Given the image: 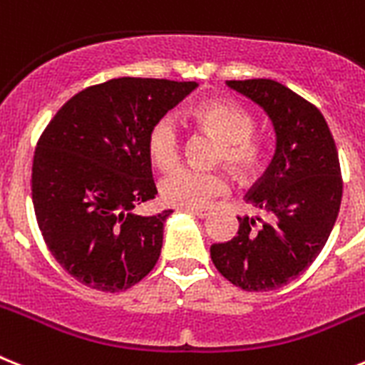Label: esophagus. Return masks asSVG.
Returning <instances> with one entry per match:
<instances>
[{"label": "esophagus", "instance_id": "obj_1", "mask_svg": "<svg viewBox=\"0 0 365 365\" xmlns=\"http://www.w3.org/2000/svg\"><path fill=\"white\" fill-rule=\"evenodd\" d=\"M180 210H186L190 214H195L197 217H208L212 214V210H208V208H190V207H180Z\"/></svg>", "mask_w": 365, "mask_h": 365}]
</instances>
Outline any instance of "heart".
Listing matches in <instances>:
<instances>
[{
    "instance_id": "heart-1",
    "label": "heart",
    "mask_w": 365,
    "mask_h": 365,
    "mask_svg": "<svg viewBox=\"0 0 365 365\" xmlns=\"http://www.w3.org/2000/svg\"><path fill=\"white\" fill-rule=\"evenodd\" d=\"M195 120L221 142V160L242 177L251 175L260 164L262 149L253 138L255 120L244 107L227 101H207L195 110ZM149 158L160 170L179 162L182 140L175 116L164 114L148 130ZM229 192V180L220 171L177 168L160 182L162 199L175 207H207Z\"/></svg>"
}]
</instances>
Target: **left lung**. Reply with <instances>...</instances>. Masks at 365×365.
<instances>
[{
	"label": "left lung",
	"mask_w": 365,
	"mask_h": 365,
	"mask_svg": "<svg viewBox=\"0 0 365 365\" xmlns=\"http://www.w3.org/2000/svg\"><path fill=\"white\" fill-rule=\"evenodd\" d=\"M262 107L275 130L272 164L245 201L260 216L238 217V235L210 247L214 266L245 292L288 284L325 247L341 205L334 138L317 107L272 79L227 81Z\"/></svg>",
	"instance_id": "obj_1"
}]
</instances>
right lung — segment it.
Masks as SVG:
<instances>
[{"label": "right lung", "instance_id": "obj_1", "mask_svg": "<svg viewBox=\"0 0 365 365\" xmlns=\"http://www.w3.org/2000/svg\"><path fill=\"white\" fill-rule=\"evenodd\" d=\"M197 86L194 81L120 77L61 107L33 158V205L43 242L73 279L101 292L151 272L171 210L136 216L157 195L148 130Z\"/></svg>", "mask_w": 365, "mask_h": 365}]
</instances>
